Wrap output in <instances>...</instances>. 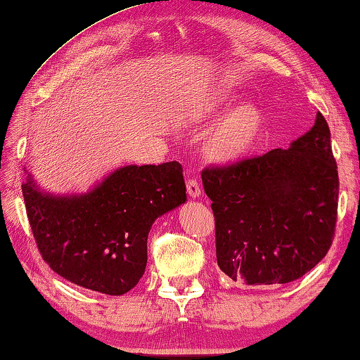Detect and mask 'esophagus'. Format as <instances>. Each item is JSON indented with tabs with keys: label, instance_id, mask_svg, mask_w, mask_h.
Here are the masks:
<instances>
[{
	"label": "esophagus",
	"instance_id": "1",
	"mask_svg": "<svg viewBox=\"0 0 360 360\" xmlns=\"http://www.w3.org/2000/svg\"><path fill=\"white\" fill-rule=\"evenodd\" d=\"M186 191H188V195L191 198H198L201 195V188H200V184L196 179H188L186 180Z\"/></svg>",
	"mask_w": 360,
	"mask_h": 360
}]
</instances>
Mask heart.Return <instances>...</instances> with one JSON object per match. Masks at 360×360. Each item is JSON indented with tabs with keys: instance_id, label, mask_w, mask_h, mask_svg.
<instances>
[{
	"instance_id": "1",
	"label": "heart",
	"mask_w": 360,
	"mask_h": 360,
	"mask_svg": "<svg viewBox=\"0 0 360 360\" xmlns=\"http://www.w3.org/2000/svg\"><path fill=\"white\" fill-rule=\"evenodd\" d=\"M238 105L234 98H218L201 108V116L218 121ZM260 126V111L254 105L240 106L221 122L210 137L206 150L213 159H233L249 149Z\"/></svg>"
}]
</instances>
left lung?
<instances>
[{"label": "left lung", "instance_id": "obj_1", "mask_svg": "<svg viewBox=\"0 0 360 360\" xmlns=\"http://www.w3.org/2000/svg\"><path fill=\"white\" fill-rule=\"evenodd\" d=\"M201 180L213 201L216 259L236 283H290L331 248L339 176L321 112L287 150L206 167Z\"/></svg>", "mask_w": 360, "mask_h": 360}]
</instances>
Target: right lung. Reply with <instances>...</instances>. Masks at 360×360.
I'll return each instance as SVG.
<instances>
[{
    "label": "right lung",
    "mask_w": 360,
    "mask_h": 360,
    "mask_svg": "<svg viewBox=\"0 0 360 360\" xmlns=\"http://www.w3.org/2000/svg\"><path fill=\"white\" fill-rule=\"evenodd\" d=\"M29 224L42 259L68 282L124 295L144 275L147 236L159 216L186 201L179 162L126 165L85 195L44 193L22 184Z\"/></svg>",
    "instance_id": "add662e5"
}]
</instances>
